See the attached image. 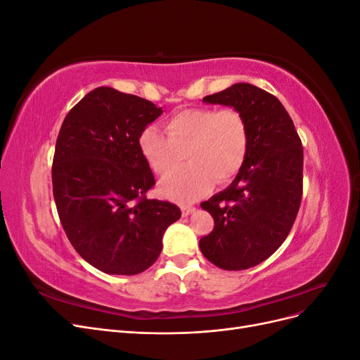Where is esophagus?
Here are the masks:
<instances>
[{
	"mask_svg": "<svg viewBox=\"0 0 360 360\" xmlns=\"http://www.w3.org/2000/svg\"><path fill=\"white\" fill-rule=\"evenodd\" d=\"M193 210H195V207H192V205H183V207H181V214H183V216H188V214H191Z\"/></svg>",
	"mask_w": 360,
	"mask_h": 360,
	"instance_id": "1",
	"label": "esophagus"
}]
</instances>
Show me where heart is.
Wrapping results in <instances>:
<instances>
[{"mask_svg": "<svg viewBox=\"0 0 360 360\" xmlns=\"http://www.w3.org/2000/svg\"><path fill=\"white\" fill-rule=\"evenodd\" d=\"M167 136L156 127L139 135V150L148 167L160 177L176 171L184 158L188 165L160 184L163 197L191 202L212 188L237 176L246 160L249 129L237 108H191L174 114L165 123Z\"/></svg>", "mask_w": 360, "mask_h": 360, "instance_id": "1", "label": "heart"}]
</instances>
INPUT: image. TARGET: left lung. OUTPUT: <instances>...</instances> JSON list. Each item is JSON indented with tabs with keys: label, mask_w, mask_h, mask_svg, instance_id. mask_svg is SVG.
I'll return each mask as SVG.
<instances>
[{
	"label": "left lung",
	"mask_w": 360,
	"mask_h": 360,
	"mask_svg": "<svg viewBox=\"0 0 360 360\" xmlns=\"http://www.w3.org/2000/svg\"><path fill=\"white\" fill-rule=\"evenodd\" d=\"M202 101L240 110L249 147L230 186L201 202L214 226L200 238V249L221 269L254 267L284 243L296 221L303 193L302 141L278 97L255 85L234 84Z\"/></svg>",
	"instance_id": "left-lung-1"
}]
</instances>
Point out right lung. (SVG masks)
<instances>
[{"mask_svg":"<svg viewBox=\"0 0 360 360\" xmlns=\"http://www.w3.org/2000/svg\"><path fill=\"white\" fill-rule=\"evenodd\" d=\"M160 114L143 97L99 86L61 124L52 160L58 217L76 252L105 274L147 270L181 216L176 204L147 198L156 180L139 135Z\"/></svg>","mask_w":360,"mask_h":360,"instance_id":"obj_1","label":"right lung"}]
</instances>
